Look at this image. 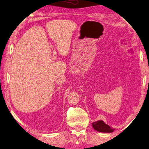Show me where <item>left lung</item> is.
Listing matches in <instances>:
<instances>
[{"instance_id":"8db88e82","label":"left lung","mask_w":149,"mask_h":149,"mask_svg":"<svg viewBox=\"0 0 149 149\" xmlns=\"http://www.w3.org/2000/svg\"><path fill=\"white\" fill-rule=\"evenodd\" d=\"M93 127L94 129L99 132H113L115 129L111 128L108 125L106 124L102 120H99V121L95 122L92 123Z\"/></svg>"}]
</instances>
